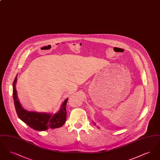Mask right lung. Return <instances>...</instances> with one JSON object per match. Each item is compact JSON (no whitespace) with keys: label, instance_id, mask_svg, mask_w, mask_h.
I'll return each mask as SVG.
<instances>
[{"label":"right lung","instance_id":"obj_1","mask_svg":"<svg viewBox=\"0 0 160 160\" xmlns=\"http://www.w3.org/2000/svg\"><path fill=\"white\" fill-rule=\"evenodd\" d=\"M17 78L16 76L13 82L12 94L15 110L18 118L32 129L37 131H45L48 129H54L61 127L66 122V105L68 99H66L64 101L61 107V110L56 114H50L28 112L22 107L17 98L15 88Z\"/></svg>","mask_w":160,"mask_h":160}]
</instances>
